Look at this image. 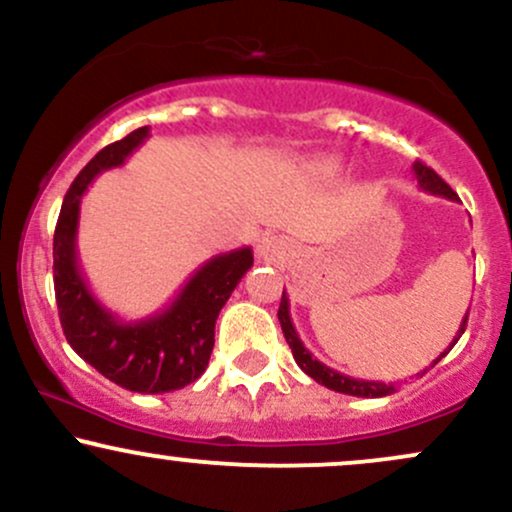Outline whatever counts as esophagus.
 Here are the masks:
<instances>
[{"instance_id":"esophagus-1","label":"esophagus","mask_w":512,"mask_h":512,"mask_svg":"<svg viewBox=\"0 0 512 512\" xmlns=\"http://www.w3.org/2000/svg\"><path fill=\"white\" fill-rule=\"evenodd\" d=\"M286 255H289V245L279 236H262L257 243V257L264 262H281Z\"/></svg>"}]
</instances>
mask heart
Returning <instances> with one entry per match:
<instances>
[{"label": "heart", "mask_w": 512, "mask_h": 512, "mask_svg": "<svg viewBox=\"0 0 512 512\" xmlns=\"http://www.w3.org/2000/svg\"><path fill=\"white\" fill-rule=\"evenodd\" d=\"M308 173L317 180H332L342 173V161L339 158H315V161L308 163Z\"/></svg>", "instance_id": "1"}]
</instances>
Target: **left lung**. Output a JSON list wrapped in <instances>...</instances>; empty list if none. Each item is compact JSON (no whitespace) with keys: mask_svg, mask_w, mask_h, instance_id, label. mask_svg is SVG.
Returning a JSON list of instances; mask_svg holds the SVG:
<instances>
[{"mask_svg":"<svg viewBox=\"0 0 512 512\" xmlns=\"http://www.w3.org/2000/svg\"><path fill=\"white\" fill-rule=\"evenodd\" d=\"M414 175H416V182H419V187L424 192H431V195L452 199V202H455V199H457V195H455V192H452V187L448 185V182L440 178L436 170L424 166V163H421V161L414 163ZM467 315H469V310H467ZM467 315H464L460 330H457L455 342H452L448 349H445L443 354H440L436 361L431 363V366H436L440 358L448 354L452 346L457 344V339L462 337L464 327H467ZM279 322H281V330H284L286 342H289L291 351H293V358H296V363H298V366H301L303 373L310 375V378H313L315 383L330 387V390H334V392H342V395H351V397H387V395H392V392H395V385H392V383H380V380H356V378H351V375L337 373V370H334V368L325 366V363L317 361V358L310 354L308 349H305L303 342H301V337H298L296 327H293L291 313H289V296H286V289H284V293H281ZM424 373H426V370H424Z\"/></svg>","mask_w":512,"mask_h":512,"instance_id":"left-lung-1","label":"left lung"}]
</instances>
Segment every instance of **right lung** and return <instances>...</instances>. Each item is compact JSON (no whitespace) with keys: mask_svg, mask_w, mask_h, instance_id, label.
<instances>
[{"mask_svg":"<svg viewBox=\"0 0 512 512\" xmlns=\"http://www.w3.org/2000/svg\"><path fill=\"white\" fill-rule=\"evenodd\" d=\"M146 137L149 127L134 129L98 151L76 175L57 219L52 272L64 337L76 354L125 390L161 395L195 383L207 370L216 317L252 267V250L238 248L211 257L187 279L173 303L144 320H120L93 296L76 252L81 197L98 173L120 168Z\"/></svg>","mask_w":512,"mask_h":512,"instance_id":"obj_1","label":"right lung"}]
</instances>
